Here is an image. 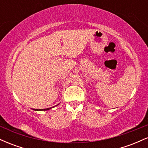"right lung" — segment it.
Returning <instances> with one entry per match:
<instances>
[{"instance_id": "add662e5", "label": "right lung", "mask_w": 148, "mask_h": 148, "mask_svg": "<svg viewBox=\"0 0 148 148\" xmlns=\"http://www.w3.org/2000/svg\"><path fill=\"white\" fill-rule=\"evenodd\" d=\"M54 107V106H53ZM51 108H45V109H34L35 111H48V110L51 109Z\"/></svg>"}]
</instances>
